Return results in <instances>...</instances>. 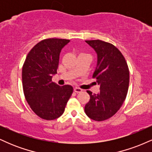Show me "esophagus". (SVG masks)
<instances>
[{
	"label": "esophagus",
	"instance_id": "esophagus-1",
	"mask_svg": "<svg viewBox=\"0 0 152 152\" xmlns=\"http://www.w3.org/2000/svg\"><path fill=\"white\" fill-rule=\"evenodd\" d=\"M82 90L81 88H78V87H76V88H74V91L76 92V93H81V92H82Z\"/></svg>",
	"mask_w": 152,
	"mask_h": 152
}]
</instances>
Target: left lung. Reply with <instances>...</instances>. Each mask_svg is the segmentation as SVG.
Segmentation results:
<instances>
[{
    "instance_id": "left-lung-1",
    "label": "left lung",
    "mask_w": 152,
    "mask_h": 152,
    "mask_svg": "<svg viewBox=\"0 0 152 152\" xmlns=\"http://www.w3.org/2000/svg\"><path fill=\"white\" fill-rule=\"evenodd\" d=\"M98 56L97 66L92 78L100 85L97 94H89L90 100L84 111L90 118L102 121L112 117L126 99L129 84V71L124 57L111 43L101 41H86Z\"/></svg>"
}]
</instances>
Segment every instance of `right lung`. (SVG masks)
Listing matches in <instances>:
<instances>
[{
	"mask_svg": "<svg viewBox=\"0 0 152 152\" xmlns=\"http://www.w3.org/2000/svg\"><path fill=\"white\" fill-rule=\"evenodd\" d=\"M70 40L47 38L31 48L22 69V83L26 102L40 118L54 120L64 114L73 93L70 85L60 86L52 81L57 74L61 50Z\"/></svg>",
	"mask_w": 152,
	"mask_h": 152,
	"instance_id": "right-lung-1",
	"label": "right lung"
}]
</instances>
